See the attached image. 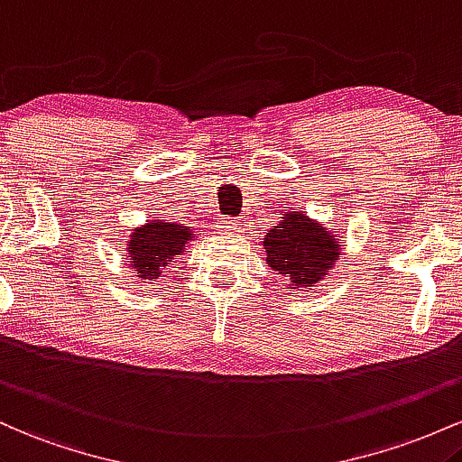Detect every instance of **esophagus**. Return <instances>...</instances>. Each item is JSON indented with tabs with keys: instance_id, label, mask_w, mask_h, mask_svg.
Returning a JSON list of instances; mask_svg holds the SVG:
<instances>
[{
	"instance_id": "obj_1",
	"label": "esophagus",
	"mask_w": 462,
	"mask_h": 462,
	"mask_svg": "<svg viewBox=\"0 0 462 462\" xmlns=\"http://www.w3.org/2000/svg\"><path fill=\"white\" fill-rule=\"evenodd\" d=\"M217 229L225 233H233L237 229V222L231 220V217H220V220H217Z\"/></svg>"
}]
</instances>
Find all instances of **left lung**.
Instances as JSON below:
<instances>
[{
	"instance_id": "1",
	"label": "left lung",
	"mask_w": 462,
	"mask_h": 462,
	"mask_svg": "<svg viewBox=\"0 0 462 462\" xmlns=\"http://www.w3.org/2000/svg\"><path fill=\"white\" fill-rule=\"evenodd\" d=\"M266 262L292 286H312L331 271L340 245L308 216L292 211L263 237Z\"/></svg>"
}]
</instances>
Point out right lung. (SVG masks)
Returning <instances> with one entry per match:
<instances>
[{
	"mask_svg": "<svg viewBox=\"0 0 462 462\" xmlns=\"http://www.w3.org/2000/svg\"><path fill=\"white\" fill-rule=\"evenodd\" d=\"M191 236L194 231L174 222H148L146 226L134 231L128 242V257L133 259L131 266L137 268L142 279L152 282L176 255L183 253Z\"/></svg>",
	"mask_w": 462,
	"mask_h": 462,
	"instance_id": "right-lung-1",
	"label": "right lung"
}]
</instances>
